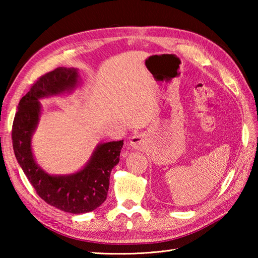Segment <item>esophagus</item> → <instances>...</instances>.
<instances>
[{"instance_id": "esophagus-1", "label": "esophagus", "mask_w": 258, "mask_h": 258, "mask_svg": "<svg viewBox=\"0 0 258 258\" xmlns=\"http://www.w3.org/2000/svg\"><path fill=\"white\" fill-rule=\"evenodd\" d=\"M130 145L132 146L134 150H138V149H141V147H143V145H144L143 135L135 134L134 136H132V139H131V141H130Z\"/></svg>"}]
</instances>
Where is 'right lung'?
Returning <instances> with one entry per match:
<instances>
[{
  "mask_svg": "<svg viewBox=\"0 0 258 258\" xmlns=\"http://www.w3.org/2000/svg\"><path fill=\"white\" fill-rule=\"evenodd\" d=\"M79 76L74 68H57L41 76L21 98L12 127L15 157L37 195L47 204L72 214L94 211L106 200L109 175L119 162L123 147V141L98 144L86 165L70 175H50L36 164L31 141L41 116L40 100L72 92Z\"/></svg>",
  "mask_w": 258,
  "mask_h": 258,
  "instance_id": "1",
  "label": "right lung"
}]
</instances>
